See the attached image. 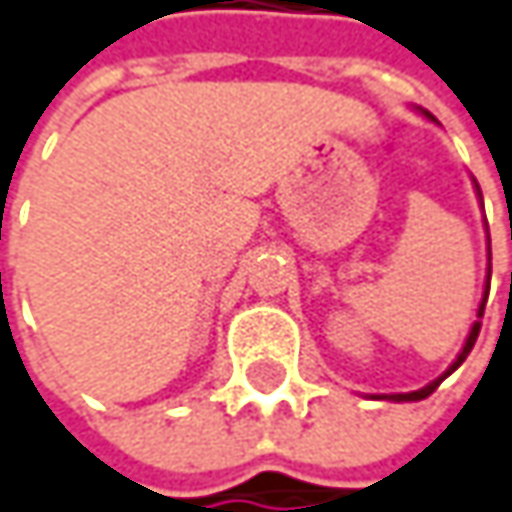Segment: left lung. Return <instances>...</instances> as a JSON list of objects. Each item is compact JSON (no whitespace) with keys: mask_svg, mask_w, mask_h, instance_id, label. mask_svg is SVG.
I'll use <instances>...</instances> for the list:
<instances>
[{"mask_svg":"<svg viewBox=\"0 0 512 512\" xmlns=\"http://www.w3.org/2000/svg\"><path fill=\"white\" fill-rule=\"evenodd\" d=\"M478 187V184H475ZM481 193V190H478ZM484 304H487V293H484V302H481V307H478V319H475V325H472V331H469V337H466V346H463V351L457 354V360L448 366V372L442 375V378H448L466 357H469V351H472V346H475V340H478V334H481V316H484ZM442 378H437L434 384H428V387H422V390H416V393H395V395H387V398H393V401H422V398H428V395L434 393L437 387L442 384Z\"/></svg>","mask_w":512,"mask_h":512,"instance_id":"1","label":"left lung"}]
</instances>
